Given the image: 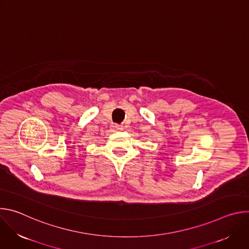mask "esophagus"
Segmentation results:
<instances>
[{"mask_svg":"<svg viewBox=\"0 0 249 249\" xmlns=\"http://www.w3.org/2000/svg\"><path fill=\"white\" fill-rule=\"evenodd\" d=\"M111 127H112V129L115 130V131H122V130H123V127H122V126H119V125H115V124H114V125H112Z\"/></svg>","mask_w":249,"mask_h":249,"instance_id":"34e87169","label":"esophagus"}]
</instances>
